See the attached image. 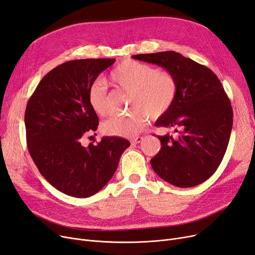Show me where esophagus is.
Segmentation results:
<instances>
[{
	"label": "esophagus",
	"instance_id": "obj_1",
	"mask_svg": "<svg viewBox=\"0 0 255 255\" xmlns=\"http://www.w3.org/2000/svg\"><path fill=\"white\" fill-rule=\"evenodd\" d=\"M142 139H143V137H141V136L133 137V138H131V142L133 143V145H136V143H139L140 141H142Z\"/></svg>",
	"mask_w": 255,
	"mask_h": 255
}]
</instances>
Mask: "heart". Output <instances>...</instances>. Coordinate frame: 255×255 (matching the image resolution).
Listing matches in <instances>:
<instances>
[{"mask_svg": "<svg viewBox=\"0 0 255 255\" xmlns=\"http://www.w3.org/2000/svg\"><path fill=\"white\" fill-rule=\"evenodd\" d=\"M109 80L117 90L130 93V115L112 117L101 126L110 136L131 137L146 127L149 117L157 119L172 108L178 92L175 76L167 70L134 60H125L110 72ZM88 104L93 112L103 117L108 113L109 93L107 83L95 80L88 90Z\"/></svg>", "mask_w": 255, "mask_h": 255, "instance_id": "obj_1", "label": "heart"}]
</instances>
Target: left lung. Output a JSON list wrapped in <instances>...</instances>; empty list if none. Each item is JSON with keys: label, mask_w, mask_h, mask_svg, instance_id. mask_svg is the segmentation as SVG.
<instances>
[{"label": "left lung", "mask_w": 255, "mask_h": 255, "mask_svg": "<svg viewBox=\"0 0 255 255\" xmlns=\"http://www.w3.org/2000/svg\"><path fill=\"white\" fill-rule=\"evenodd\" d=\"M134 59L170 71L178 92L155 125L174 128L176 137L158 135L161 148L151 159L160 178L178 187L206 181L222 161L232 129V107L216 74L174 51L138 54Z\"/></svg>", "instance_id": "left-lung-1"}]
</instances>
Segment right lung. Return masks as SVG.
<instances>
[{"label": "right lung", "mask_w": 255, "mask_h": 255, "mask_svg": "<svg viewBox=\"0 0 255 255\" xmlns=\"http://www.w3.org/2000/svg\"><path fill=\"white\" fill-rule=\"evenodd\" d=\"M115 61L64 62L43 77L28 101L25 125L29 153L47 181L65 195L87 198L103 189L130 146L127 139L117 136H104L97 145H81V138L99 125L88 104V90Z\"/></svg>", "instance_id": "1"}]
</instances>
